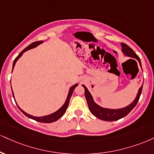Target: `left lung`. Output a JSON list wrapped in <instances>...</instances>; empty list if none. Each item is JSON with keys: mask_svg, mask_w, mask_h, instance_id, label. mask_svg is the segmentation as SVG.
Listing matches in <instances>:
<instances>
[{"mask_svg": "<svg viewBox=\"0 0 154 154\" xmlns=\"http://www.w3.org/2000/svg\"><path fill=\"white\" fill-rule=\"evenodd\" d=\"M120 44H121L122 47V51H123L124 54H125V56L132 57V58L137 59V60L138 61V62H139L140 67H141V62H140V58L138 57V55L133 51V50L131 49L130 47H128L127 44L124 43H121ZM82 86L83 88H85V98H86L87 103H88L89 109H90V112L97 118L103 120H105V121H114V120H118L120 119V118L126 116L134 108L135 106H136L137 104V103L138 102V100H139L140 98L143 88L142 85V86L139 88V90H138L136 97L135 98L134 100H133L130 105H128V106L125 107H123V108L110 109L103 107L100 106L99 105H97V103H95L91 93L89 92L88 89L84 85H82Z\"/></svg>", "mask_w": 154, "mask_h": 154, "instance_id": "1", "label": "left lung"}]
</instances>
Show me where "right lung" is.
Returning a JSON list of instances; mask_svg holds the SVG:
<instances>
[{
	"label": "right lung",
	"instance_id": "1",
	"mask_svg": "<svg viewBox=\"0 0 154 154\" xmlns=\"http://www.w3.org/2000/svg\"><path fill=\"white\" fill-rule=\"evenodd\" d=\"M43 42H44L43 41H38V42H33L32 44H30V45L28 46L26 48H25V49H24L23 51H22L18 55V57L14 59V64H13V69H14L15 64H16V63L18 61V59H19L20 57L22 56V55H23V54L25 52V51H28V50H29V49H33V48L36 47L37 46H38L41 44H42V43H43ZM77 85H78V84H75V85H74L73 86H72L71 88H70L69 90V92H68V95H67V97H66V101H65V103H64V104L58 110H57L56 112H53V113H51V114H50V115H48V116H42V117H36V116H31V115H29V114L26 113V112H24V111L22 110V109L20 108L19 106H18V105H17V106L18 107V109H19V110H21V112H23V113L26 116H27L28 118H31V119L35 120H36V121L40 122V123H52V122H55V121H57V120H58V119H59V118H60L61 117H62L63 115L65 113L66 109H67L68 105H69L70 98H71V97H72V93H73L74 90H75V88L77 86ZM12 93H13V97H14V100H15L14 92H13V91H12ZM15 102H16V101H15Z\"/></svg>",
	"mask_w": 154,
	"mask_h": 154
}]
</instances>
